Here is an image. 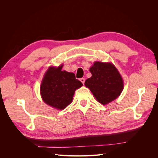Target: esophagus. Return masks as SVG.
<instances>
[{"label": "esophagus", "mask_w": 158, "mask_h": 158, "mask_svg": "<svg viewBox=\"0 0 158 158\" xmlns=\"http://www.w3.org/2000/svg\"><path fill=\"white\" fill-rule=\"evenodd\" d=\"M80 81H81V82H82L83 84H84V82H85V79L84 78H80Z\"/></svg>", "instance_id": "1"}]
</instances>
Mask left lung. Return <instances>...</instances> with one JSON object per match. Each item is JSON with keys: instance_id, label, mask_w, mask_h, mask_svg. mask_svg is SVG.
Masks as SVG:
<instances>
[{"instance_id": "left-lung-1", "label": "left lung", "mask_w": 158, "mask_h": 158, "mask_svg": "<svg viewBox=\"0 0 158 158\" xmlns=\"http://www.w3.org/2000/svg\"><path fill=\"white\" fill-rule=\"evenodd\" d=\"M89 71L92 77L85 80V85L98 102L106 105L120 95L124 87L123 80L112 63L95 62Z\"/></svg>"}]
</instances>
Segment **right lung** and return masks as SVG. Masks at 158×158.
<instances>
[{"instance_id":"1","label":"right lung","mask_w":158,"mask_h":158,"mask_svg":"<svg viewBox=\"0 0 158 158\" xmlns=\"http://www.w3.org/2000/svg\"><path fill=\"white\" fill-rule=\"evenodd\" d=\"M59 67L50 66L45 73L40 86V94L44 102L57 109H64L71 103L75 90L82 83L73 73L62 70Z\"/></svg>"}]
</instances>
